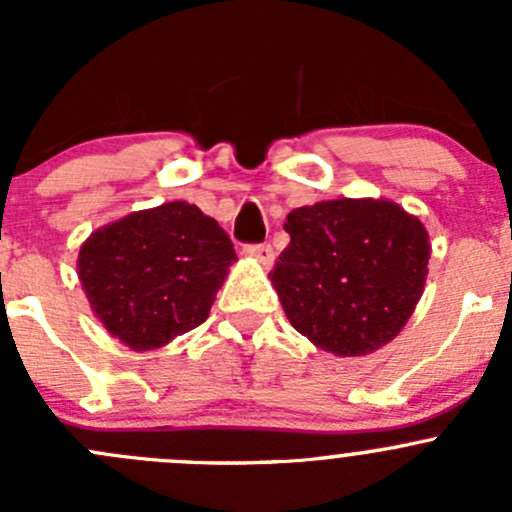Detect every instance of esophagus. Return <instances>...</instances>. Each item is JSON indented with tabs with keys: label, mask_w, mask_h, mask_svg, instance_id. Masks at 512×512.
<instances>
[{
	"label": "esophagus",
	"mask_w": 512,
	"mask_h": 512,
	"mask_svg": "<svg viewBox=\"0 0 512 512\" xmlns=\"http://www.w3.org/2000/svg\"><path fill=\"white\" fill-rule=\"evenodd\" d=\"M245 252L250 257H255L262 267H270L272 262H275V250H272V245H267V242H262V245H247Z\"/></svg>",
	"instance_id": "esophagus-1"
}]
</instances>
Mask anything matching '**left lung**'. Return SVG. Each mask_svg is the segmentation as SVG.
Listing matches in <instances>:
<instances>
[{"label":"left lung","mask_w":512,"mask_h":512,"mask_svg":"<svg viewBox=\"0 0 512 512\" xmlns=\"http://www.w3.org/2000/svg\"><path fill=\"white\" fill-rule=\"evenodd\" d=\"M270 280L289 324L314 347L364 356L404 329L428 275V232L391 200L339 198L287 215Z\"/></svg>","instance_id":"8db88e82"}]
</instances>
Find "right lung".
I'll list each match as a JSON object with an SVG mask.
<instances>
[{
    "mask_svg": "<svg viewBox=\"0 0 512 512\" xmlns=\"http://www.w3.org/2000/svg\"><path fill=\"white\" fill-rule=\"evenodd\" d=\"M235 260L223 227L175 200L91 232L76 267L108 334L151 352L208 319Z\"/></svg>",
    "mask_w": 512,
    "mask_h": 512,
    "instance_id": "1",
    "label": "right lung"
}]
</instances>
